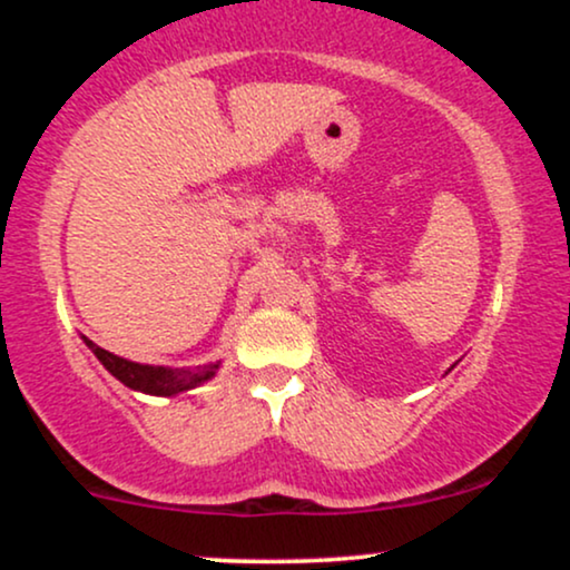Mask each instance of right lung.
<instances>
[{
	"instance_id": "obj_1",
	"label": "right lung",
	"mask_w": 570,
	"mask_h": 570,
	"mask_svg": "<svg viewBox=\"0 0 570 570\" xmlns=\"http://www.w3.org/2000/svg\"><path fill=\"white\" fill-rule=\"evenodd\" d=\"M85 343H88V348L96 353L98 362L112 372L117 381L126 383L128 389L144 391V394H155V396H174V394H179V391L193 389V385L208 381V377H212L219 367V364H212V367H203L195 372H189V370L174 372L166 367H149V364L128 362V358H120V356H115V353L98 348L94 340H88V337H85Z\"/></svg>"
}]
</instances>
